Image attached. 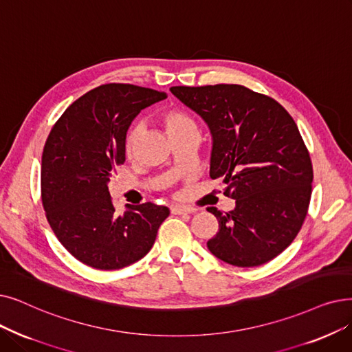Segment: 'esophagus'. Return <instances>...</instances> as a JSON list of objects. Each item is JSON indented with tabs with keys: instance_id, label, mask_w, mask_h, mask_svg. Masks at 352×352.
I'll return each instance as SVG.
<instances>
[{
	"instance_id": "obj_1",
	"label": "esophagus",
	"mask_w": 352,
	"mask_h": 352,
	"mask_svg": "<svg viewBox=\"0 0 352 352\" xmlns=\"http://www.w3.org/2000/svg\"><path fill=\"white\" fill-rule=\"evenodd\" d=\"M171 211L174 214H190V212H195L197 208L195 207H190V206H173Z\"/></svg>"
}]
</instances>
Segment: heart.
Here are the masks:
<instances>
[{
	"label": "heart",
	"mask_w": 352,
	"mask_h": 352,
	"mask_svg": "<svg viewBox=\"0 0 352 352\" xmlns=\"http://www.w3.org/2000/svg\"><path fill=\"white\" fill-rule=\"evenodd\" d=\"M160 120L162 126L165 128L168 136L173 141L182 140V138H191V136L198 135V125L191 115L181 109H166L161 112ZM136 138H138V128L132 126L129 128L125 140V152L126 155H132Z\"/></svg>",
	"instance_id": "b5f03b06"
}]
</instances>
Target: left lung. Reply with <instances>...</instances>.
I'll list each match as a JSON object with an SVG mask.
<instances>
[{
  "instance_id": "obj_1",
  "label": "left lung",
  "mask_w": 352,
  "mask_h": 352,
  "mask_svg": "<svg viewBox=\"0 0 352 352\" xmlns=\"http://www.w3.org/2000/svg\"><path fill=\"white\" fill-rule=\"evenodd\" d=\"M212 135L210 177L223 178V194L236 207L221 212L219 232L207 241L220 261L261 266L298 236L308 214L314 170L294 118L274 99L241 85L173 86Z\"/></svg>"
}]
</instances>
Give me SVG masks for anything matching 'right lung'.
<instances>
[{
  "instance_id": "add662e5",
  "label": "right lung",
  "mask_w": 352,
  "mask_h": 352,
  "mask_svg": "<svg viewBox=\"0 0 352 352\" xmlns=\"http://www.w3.org/2000/svg\"><path fill=\"white\" fill-rule=\"evenodd\" d=\"M164 91L129 83L91 89L57 119L41 157V201L52 230L79 262L115 270L142 258L170 208L128 206L118 216L108 190L125 162L126 131Z\"/></svg>"
}]
</instances>
